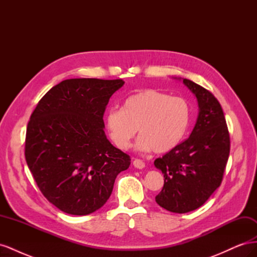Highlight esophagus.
Returning a JSON list of instances; mask_svg holds the SVG:
<instances>
[{"label":"esophagus","mask_w":257,"mask_h":257,"mask_svg":"<svg viewBox=\"0 0 257 257\" xmlns=\"http://www.w3.org/2000/svg\"><path fill=\"white\" fill-rule=\"evenodd\" d=\"M133 165L138 168V169H143L146 165H145V162L143 160H139V159H135L133 162Z\"/></svg>","instance_id":"esophagus-1"}]
</instances>
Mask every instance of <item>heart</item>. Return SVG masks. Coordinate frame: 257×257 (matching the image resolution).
<instances>
[{
    "mask_svg": "<svg viewBox=\"0 0 257 257\" xmlns=\"http://www.w3.org/2000/svg\"><path fill=\"white\" fill-rule=\"evenodd\" d=\"M189 122L188 103L157 90L128 96L122 109H111L105 116L108 134L119 149H128L138 130V149L154 153L174 149L183 138Z\"/></svg>",
    "mask_w": 257,
    "mask_h": 257,
    "instance_id": "b5f03b06",
    "label": "heart"
}]
</instances>
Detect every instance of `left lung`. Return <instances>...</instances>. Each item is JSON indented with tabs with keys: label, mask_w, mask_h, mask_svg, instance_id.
Returning a JSON list of instances; mask_svg holds the SVG:
<instances>
[{
	"label": "left lung",
	"mask_w": 257,
	"mask_h": 257,
	"mask_svg": "<svg viewBox=\"0 0 257 257\" xmlns=\"http://www.w3.org/2000/svg\"><path fill=\"white\" fill-rule=\"evenodd\" d=\"M198 100L199 113L188 139L154 161L164 174L155 201L170 212L186 213L203 206L223 180L230 151L224 112L209 90L183 79Z\"/></svg>",
	"instance_id": "8db88e82"
}]
</instances>
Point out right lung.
Wrapping results in <instances>:
<instances>
[{
    "mask_svg": "<svg viewBox=\"0 0 257 257\" xmlns=\"http://www.w3.org/2000/svg\"><path fill=\"white\" fill-rule=\"evenodd\" d=\"M122 79H66L37 103L27 126V164L43 195L61 211L87 215L110 197L130 155L106 138L103 116Z\"/></svg>",
    "mask_w": 257,
    "mask_h": 257,
    "instance_id": "right-lung-1",
    "label": "right lung"
}]
</instances>
